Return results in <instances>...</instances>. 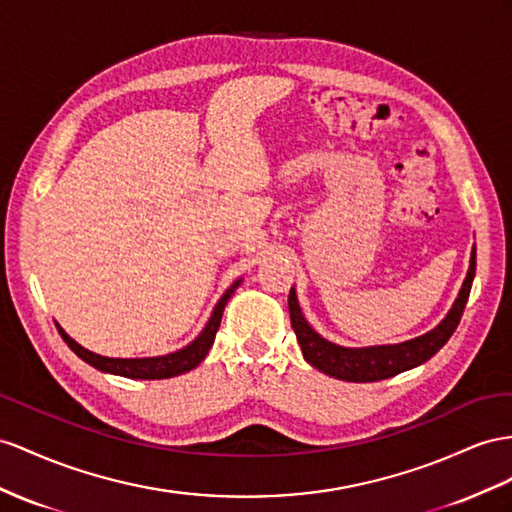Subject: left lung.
<instances>
[{
    "mask_svg": "<svg viewBox=\"0 0 512 512\" xmlns=\"http://www.w3.org/2000/svg\"><path fill=\"white\" fill-rule=\"evenodd\" d=\"M474 277H476V246L471 248L467 277L461 285V292H458L452 309L448 311V316H445L435 329L415 339H409V342L368 346V348H346V346L333 344L329 339H324L320 333L311 329V324L305 320L303 311H300L294 287L290 290V298H287L292 329L296 333L300 350H303L305 361L313 365L316 370L348 383L383 381V378H391L400 372H406L426 363L432 355H437V352L445 346V342H448L452 333L456 331L458 322H461Z\"/></svg>",
    "mask_w": 512,
    "mask_h": 512,
    "instance_id": "left-lung-1",
    "label": "left lung"
}]
</instances>
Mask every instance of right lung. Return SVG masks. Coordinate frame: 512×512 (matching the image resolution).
I'll use <instances>...</instances> for the list:
<instances>
[{
  "label": "right lung",
  "mask_w": 512,
  "mask_h": 512,
  "mask_svg": "<svg viewBox=\"0 0 512 512\" xmlns=\"http://www.w3.org/2000/svg\"><path fill=\"white\" fill-rule=\"evenodd\" d=\"M240 283H242V279L233 281V285H229V290L220 296V300L212 311V316H209L205 329L199 333V337H194L192 342L188 346H183L181 350L168 352V355H162V357H142V359L103 357V355H97V352H90L84 346L77 344L73 337L64 333L60 324H56V326H58V333L62 335V339L67 342V346L75 352V355L82 361H86L88 365H93V368L99 372L125 376V378H140V381H160V378H173V376L194 370L196 365H199L207 357V352H209V348H212L216 333L220 329L222 311H225V305L229 303L233 292L238 290Z\"/></svg>",
  "instance_id": "obj_1"
}]
</instances>
